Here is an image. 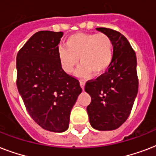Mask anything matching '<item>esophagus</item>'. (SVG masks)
<instances>
[{
    "label": "esophagus",
    "instance_id": "1",
    "mask_svg": "<svg viewBox=\"0 0 156 156\" xmlns=\"http://www.w3.org/2000/svg\"><path fill=\"white\" fill-rule=\"evenodd\" d=\"M85 84H86V83L84 82V81H83V80L80 81V86H81V87H82V89H83V90H84V87H85Z\"/></svg>",
    "mask_w": 156,
    "mask_h": 156
}]
</instances>
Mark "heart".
<instances>
[{"label":"heart","mask_w":156,"mask_h":156,"mask_svg":"<svg viewBox=\"0 0 156 156\" xmlns=\"http://www.w3.org/2000/svg\"><path fill=\"white\" fill-rule=\"evenodd\" d=\"M80 58L82 66L76 73L79 78L104 74L113 58V44L105 34L75 33L66 41V48L58 50L61 68L66 73H73Z\"/></svg>","instance_id":"heart-1"}]
</instances>
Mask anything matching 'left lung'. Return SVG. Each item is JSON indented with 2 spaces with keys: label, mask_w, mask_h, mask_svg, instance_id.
I'll use <instances>...</instances> for the list:
<instances>
[{
  "label": "left lung",
  "mask_w": 156,
  "mask_h": 156,
  "mask_svg": "<svg viewBox=\"0 0 156 156\" xmlns=\"http://www.w3.org/2000/svg\"><path fill=\"white\" fill-rule=\"evenodd\" d=\"M96 30L108 35L113 44V58L108 69L86 83L91 102L87 108L90 126L97 130L119 128L129 116L138 94L135 52L125 36L112 29Z\"/></svg>",
  "instance_id": "1"
}]
</instances>
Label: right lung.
I'll list each match as a JSON object with an SVG mask.
<instances>
[{"mask_svg": "<svg viewBox=\"0 0 156 156\" xmlns=\"http://www.w3.org/2000/svg\"><path fill=\"white\" fill-rule=\"evenodd\" d=\"M63 32L38 31L17 55V87L31 118L46 130L61 133L82 92L78 79L62 69L58 44Z\"/></svg>", "mask_w": 156, "mask_h": 156, "instance_id": "obj_1", "label": "right lung"}]
</instances>
